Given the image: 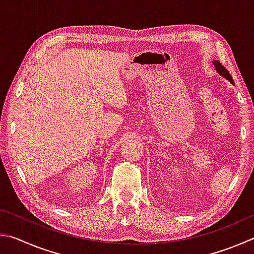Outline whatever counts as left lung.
I'll list each match as a JSON object with an SVG mask.
<instances>
[{"mask_svg":"<svg viewBox=\"0 0 254 254\" xmlns=\"http://www.w3.org/2000/svg\"><path fill=\"white\" fill-rule=\"evenodd\" d=\"M213 64H214V66H215V70L218 71V73H219L220 75H222L223 77H225V79L231 82L232 84H234L233 80H232V76L230 75L229 71L222 65V64H221L219 61H216V60H215V61H213Z\"/></svg>","mask_w":254,"mask_h":254,"instance_id":"8db88e82","label":"left lung"}]
</instances>
